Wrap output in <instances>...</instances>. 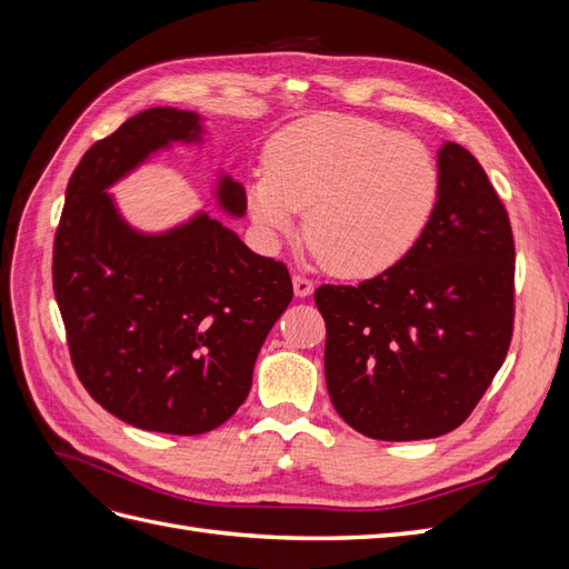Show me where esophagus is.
<instances>
[{
	"instance_id": "obj_1",
	"label": "esophagus",
	"mask_w": 569,
	"mask_h": 569,
	"mask_svg": "<svg viewBox=\"0 0 569 569\" xmlns=\"http://www.w3.org/2000/svg\"><path fill=\"white\" fill-rule=\"evenodd\" d=\"M291 282H295V295L297 297H308L313 291V282L308 280V278H303V274H295V278H291Z\"/></svg>"
}]
</instances>
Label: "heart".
I'll return each instance as SVG.
<instances>
[{"label": "heart", "mask_w": 569, "mask_h": 569, "mask_svg": "<svg viewBox=\"0 0 569 569\" xmlns=\"http://www.w3.org/2000/svg\"><path fill=\"white\" fill-rule=\"evenodd\" d=\"M249 182V211L268 237L303 232L341 278H372L420 242L441 197V168L416 137L375 120L318 113L272 137Z\"/></svg>", "instance_id": "b5f03b06"}]
</instances>
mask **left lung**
Listing matches in <instances>:
<instances>
[{"instance_id": "1", "label": "left lung", "mask_w": 569, "mask_h": 569, "mask_svg": "<svg viewBox=\"0 0 569 569\" xmlns=\"http://www.w3.org/2000/svg\"><path fill=\"white\" fill-rule=\"evenodd\" d=\"M441 197L412 251L358 287L322 284L325 380L343 422L382 441L460 427L503 366L515 322L508 211L468 149H439Z\"/></svg>"}]
</instances>
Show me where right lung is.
Instances as JSON below:
<instances>
[{"label": "right lung", "instance_id": "right-lung-1", "mask_svg": "<svg viewBox=\"0 0 569 569\" xmlns=\"http://www.w3.org/2000/svg\"><path fill=\"white\" fill-rule=\"evenodd\" d=\"M199 134L197 113L157 107L94 142L68 180L51 261L82 387L118 420L182 437L211 432L244 403L256 356L295 295L284 263L206 213L163 234L118 216L104 189L151 151ZM218 201L247 211L230 178Z\"/></svg>", "mask_w": 569, "mask_h": 569}]
</instances>
